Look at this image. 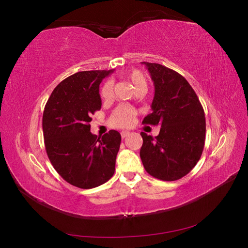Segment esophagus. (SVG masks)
<instances>
[{
	"mask_svg": "<svg viewBox=\"0 0 248 248\" xmlns=\"http://www.w3.org/2000/svg\"><path fill=\"white\" fill-rule=\"evenodd\" d=\"M129 134H130L129 131H122V132H121V138H122V139H125L126 137H128Z\"/></svg>",
	"mask_w": 248,
	"mask_h": 248,
	"instance_id": "esophagus-1",
	"label": "esophagus"
}]
</instances>
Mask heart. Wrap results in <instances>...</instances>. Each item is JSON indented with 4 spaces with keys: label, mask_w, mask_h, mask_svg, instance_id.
I'll use <instances>...</instances> for the list:
<instances>
[{
    "label": "heart",
    "mask_w": 248,
    "mask_h": 248,
    "mask_svg": "<svg viewBox=\"0 0 248 248\" xmlns=\"http://www.w3.org/2000/svg\"><path fill=\"white\" fill-rule=\"evenodd\" d=\"M126 78L128 79L131 84L133 85L134 89L139 90L141 88L147 89L148 86V80L145 76L144 72H141L139 69H133L129 72L126 73ZM112 94H114V85L110 80L104 82L101 90H100V95L104 100H109ZM136 110H134L130 107L126 106H120L118 107L114 112H112L110 116V124L115 127H119V128H125V127H129L132 125L134 117H136Z\"/></svg>",
    "instance_id": "b5f03b06"
}]
</instances>
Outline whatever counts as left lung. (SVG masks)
<instances>
[{"instance_id": "obj_1", "label": "left lung", "mask_w": 248, "mask_h": 248, "mask_svg": "<svg viewBox=\"0 0 248 248\" xmlns=\"http://www.w3.org/2000/svg\"><path fill=\"white\" fill-rule=\"evenodd\" d=\"M154 82L152 112L142 124L160 125L157 137L140 132V156L148 174L162 181L181 179L196 167L205 146L202 104L181 74L166 66L142 62Z\"/></svg>"}]
</instances>
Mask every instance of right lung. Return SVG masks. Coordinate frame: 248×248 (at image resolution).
I'll return each instance as SVG.
<instances>
[{
    "label": "right lung",
    "instance_id": "1",
    "mask_svg": "<svg viewBox=\"0 0 248 248\" xmlns=\"http://www.w3.org/2000/svg\"><path fill=\"white\" fill-rule=\"evenodd\" d=\"M112 70L79 71L62 80L46 104L42 118L48 158L66 182L90 189L112 177L121 134L116 130L97 139L91 116L101 108L99 85Z\"/></svg>",
    "mask_w": 248,
    "mask_h": 248
}]
</instances>
